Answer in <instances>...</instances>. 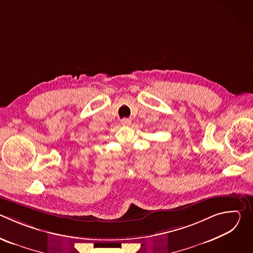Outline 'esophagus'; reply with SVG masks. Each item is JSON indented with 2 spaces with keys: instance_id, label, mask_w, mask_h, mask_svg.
I'll return each instance as SVG.
<instances>
[{
  "instance_id": "1",
  "label": "esophagus",
  "mask_w": 253,
  "mask_h": 253,
  "mask_svg": "<svg viewBox=\"0 0 253 253\" xmlns=\"http://www.w3.org/2000/svg\"><path fill=\"white\" fill-rule=\"evenodd\" d=\"M131 123H132V121L129 118H123L121 120V124L125 125V126H129V125H131Z\"/></svg>"
}]
</instances>
